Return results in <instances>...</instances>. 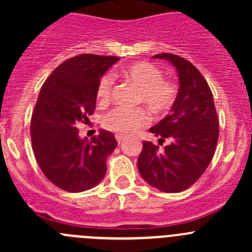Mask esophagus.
<instances>
[{
  "label": "esophagus",
  "instance_id": "1",
  "mask_svg": "<svg viewBox=\"0 0 252 252\" xmlns=\"http://www.w3.org/2000/svg\"><path fill=\"white\" fill-rule=\"evenodd\" d=\"M116 139L118 141V144H122V141L124 140V136L121 135V134H116Z\"/></svg>",
  "mask_w": 252,
  "mask_h": 252
}]
</instances>
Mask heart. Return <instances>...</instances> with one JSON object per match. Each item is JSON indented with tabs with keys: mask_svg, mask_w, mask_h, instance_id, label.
<instances>
[{
	"mask_svg": "<svg viewBox=\"0 0 252 252\" xmlns=\"http://www.w3.org/2000/svg\"><path fill=\"white\" fill-rule=\"evenodd\" d=\"M126 80L139 90L136 102L144 103L156 116L168 113L173 108L178 96V86L174 81L163 78V73L157 65L150 62H136L121 70ZM114 78L107 73L102 75L96 88L98 102L106 103L112 96ZM150 116L142 107H116L107 112L102 118V126L107 130L121 135H130L138 129L147 126Z\"/></svg>",
	"mask_w": 252,
	"mask_h": 252,
	"instance_id": "1",
	"label": "heart"
}]
</instances>
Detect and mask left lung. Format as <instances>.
Listing matches in <instances>:
<instances>
[{
  "label": "left lung",
  "instance_id": "8db88e82",
  "mask_svg": "<svg viewBox=\"0 0 252 252\" xmlns=\"http://www.w3.org/2000/svg\"><path fill=\"white\" fill-rule=\"evenodd\" d=\"M177 68L179 90L172 113L150 131L159 138L162 150L151 141L142 142L138 158L141 177L164 192H180L191 187L206 171L217 146L220 122L213 95L204 75L185 58L158 53Z\"/></svg>",
  "mask_w": 252,
  "mask_h": 252
}]
</instances>
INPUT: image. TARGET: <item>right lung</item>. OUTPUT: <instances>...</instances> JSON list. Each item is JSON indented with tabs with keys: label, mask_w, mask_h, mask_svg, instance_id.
<instances>
[{
	"label": "right lung",
	"mask_w": 252,
	"mask_h": 252,
	"mask_svg": "<svg viewBox=\"0 0 252 252\" xmlns=\"http://www.w3.org/2000/svg\"><path fill=\"white\" fill-rule=\"evenodd\" d=\"M119 57L83 53L61 63L45 80L32 116L30 135L37 164L51 183L69 192L91 189L106 174V159L118 145L111 131L90 141L78 123L96 107V88Z\"/></svg>",
	"instance_id": "add662e5"
}]
</instances>
